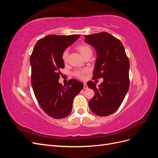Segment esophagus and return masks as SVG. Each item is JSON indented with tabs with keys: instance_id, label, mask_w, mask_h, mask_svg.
I'll return each instance as SVG.
<instances>
[{
	"instance_id": "34e87169",
	"label": "esophagus",
	"mask_w": 158,
	"mask_h": 158,
	"mask_svg": "<svg viewBox=\"0 0 158 158\" xmlns=\"http://www.w3.org/2000/svg\"><path fill=\"white\" fill-rule=\"evenodd\" d=\"M84 89H88V85L86 84V83H84Z\"/></svg>"
}]
</instances>
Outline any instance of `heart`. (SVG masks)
Wrapping results in <instances>:
<instances>
[{
	"label": "heart",
	"mask_w": 158,
	"mask_h": 158,
	"mask_svg": "<svg viewBox=\"0 0 158 158\" xmlns=\"http://www.w3.org/2000/svg\"><path fill=\"white\" fill-rule=\"evenodd\" d=\"M76 49L80 52V53L84 57L86 55L92 54V49L88 44L86 43H82V44H80L76 46ZM68 56H69V52L67 50H65L63 52L61 55V59L63 60L64 63H66L68 60ZM88 73V70L86 69H81L78 70H76L74 74L75 76L79 78H84L85 77V75Z\"/></svg>",
	"instance_id": "b5f03b06"
}]
</instances>
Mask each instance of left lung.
Listing matches in <instances>:
<instances>
[{"mask_svg":"<svg viewBox=\"0 0 158 158\" xmlns=\"http://www.w3.org/2000/svg\"><path fill=\"white\" fill-rule=\"evenodd\" d=\"M85 37V41L97 51L92 79L103 78L98 87L92 81L87 83L95 92L89 107L96 115L108 116L121 106L128 90L129 60L121 41L110 33L101 32Z\"/></svg>","mask_w":158,"mask_h":158,"instance_id":"obj_1","label":"left lung"}]
</instances>
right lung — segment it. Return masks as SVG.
I'll use <instances>...</instances> for the list:
<instances>
[{"instance_id":"right-lung-1","label":"right lung","mask_w":158,"mask_h":158,"mask_svg":"<svg viewBox=\"0 0 158 158\" xmlns=\"http://www.w3.org/2000/svg\"><path fill=\"white\" fill-rule=\"evenodd\" d=\"M80 35H49L38 40L30 56L31 81L33 92L41 109L54 118H63L70 113L73 99L84 88L76 79L67 85L59 84L60 69L64 68L61 59L66 47Z\"/></svg>"}]
</instances>
